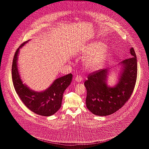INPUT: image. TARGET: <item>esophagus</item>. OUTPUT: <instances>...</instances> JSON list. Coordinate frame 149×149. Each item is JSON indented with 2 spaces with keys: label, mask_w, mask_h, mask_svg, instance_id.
Instances as JSON below:
<instances>
[{
  "label": "esophagus",
  "mask_w": 149,
  "mask_h": 149,
  "mask_svg": "<svg viewBox=\"0 0 149 149\" xmlns=\"http://www.w3.org/2000/svg\"><path fill=\"white\" fill-rule=\"evenodd\" d=\"M75 81L77 82V83H80L81 81L82 80V78L80 77V76H77L76 78L75 79Z\"/></svg>",
  "instance_id": "esophagus-1"
}]
</instances>
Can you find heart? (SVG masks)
I'll return each instance as SVG.
<instances>
[{
    "mask_svg": "<svg viewBox=\"0 0 149 149\" xmlns=\"http://www.w3.org/2000/svg\"><path fill=\"white\" fill-rule=\"evenodd\" d=\"M104 47L105 45L100 41H94L85 46L83 50V54L85 56H91L97 54L86 60L85 68L88 70H96L103 63L107 55L106 50H103Z\"/></svg>",
    "mask_w": 149,
    "mask_h": 149,
    "instance_id": "obj_1",
    "label": "heart"
}]
</instances>
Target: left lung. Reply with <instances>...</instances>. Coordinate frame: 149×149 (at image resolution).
Instances as JSON below:
<instances>
[{"instance_id": "left-lung-1", "label": "left lung", "mask_w": 149, "mask_h": 149, "mask_svg": "<svg viewBox=\"0 0 149 149\" xmlns=\"http://www.w3.org/2000/svg\"><path fill=\"white\" fill-rule=\"evenodd\" d=\"M128 58L117 65L120 66L117 82L113 86L107 81L112 69H102L88 75L84 83L86 89V106L92 113L106 116L120 109L129 99L134 91L137 72V57L133 47L130 50Z\"/></svg>"}]
</instances>
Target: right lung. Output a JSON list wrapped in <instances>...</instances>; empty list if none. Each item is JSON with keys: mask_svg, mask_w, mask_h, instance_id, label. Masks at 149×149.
Here are the masks:
<instances>
[{"mask_svg": "<svg viewBox=\"0 0 149 149\" xmlns=\"http://www.w3.org/2000/svg\"><path fill=\"white\" fill-rule=\"evenodd\" d=\"M29 40L22 43L16 51L12 63V80L16 93L22 102L33 112L43 116H50L61 106L63 94L72 79L71 74L55 79L49 88L41 92L31 89L22 80L18 69L19 50Z\"/></svg>", "mask_w": 149, "mask_h": 149, "instance_id": "obj_1", "label": "right lung"}]
</instances>
